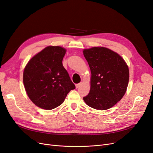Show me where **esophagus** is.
<instances>
[{
    "instance_id": "34e87169",
    "label": "esophagus",
    "mask_w": 153,
    "mask_h": 153,
    "mask_svg": "<svg viewBox=\"0 0 153 153\" xmlns=\"http://www.w3.org/2000/svg\"><path fill=\"white\" fill-rule=\"evenodd\" d=\"M82 84V82L79 83V84H76V88H78V87H79Z\"/></svg>"
}]
</instances>
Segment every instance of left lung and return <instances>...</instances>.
<instances>
[{
	"label": "left lung",
	"mask_w": 153,
	"mask_h": 153,
	"mask_svg": "<svg viewBox=\"0 0 153 153\" xmlns=\"http://www.w3.org/2000/svg\"><path fill=\"white\" fill-rule=\"evenodd\" d=\"M83 52L91 71L90 92L84 100L94 109L110 108L126 92L129 82L127 64L119 54L105 47H92Z\"/></svg>",
	"instance_id": "8db88e82"
}]
</instances>
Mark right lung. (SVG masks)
<instances>
[{"label": "right lung", "mask_w": 153, "mask_h": 153, "mask_svg": "<svg viewBox=\"0 0 153 153\" xmlns=\"http://www.w3.org/2000/svg\"><path fill=\"white\" fill-rule=\"evenodd\" d=\"M66 50L49 46L32 57L24 71L27 94L36 106L52 110L61 105L68 92L75 89L62 65Z\"/></svg>", "instance_id": "add662e5"}]
</instances>
